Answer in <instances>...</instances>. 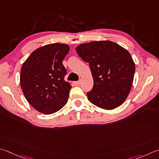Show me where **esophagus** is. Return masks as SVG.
I'll list each match as a JSON object with an SVG mask.
<instances>
[{"instance_id": "1", "label": "esophagus", "mask_w": 159, "mask_h": 159, "mask_svg": "<svg viewBox=\"0 0 159 159\" xmlns=\"http://www.w3.org/2000/svg\"><path fill=\"white\" fill-rule=\"evenodd\" d=\"M74 84L75 85L78 86V85H79L80 84V80H79V81H75V82H74Z\"/></svg>"}]
</instances>
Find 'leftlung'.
I'll return each mask as SVG.
<instances>
[{
	"instance_id": "1",
	"label": "left lung",
	"mask_w": 159,
	"mask_h": 159,
	"mask_svg": "<svg viewBox=\"0 0 159 159\" xmlns=\"http://www.w3.org/2000/svg\"><path fill=\"white\" fill-rule=\"evenodd\" d=\"M78 55L89 63L94 85L87 93L96 106L112 110L126 100L132 87L135 65L128 51L110 40L92 41L76 48Z\"/></svg>"
}]
</instances>
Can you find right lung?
Listing matches in <instances>:
<instances>
[{"instance_id": "right-lung-1", "label": "right lung", "mask_w": 159, "mask_h": 159, "mask_svg": "<svg viewBox=\"0 0 159 159\" xmlns=\"http://www.w3.org/2000/svg\"><path fill=\"white\" fill-rule=\"evenodd\" d=\"M69 51L65 44L47 45L34 51L22 65L21 89L40 112L55 113L67 103L71 86L64 79L67 71L63 61Z\"/></svg>"}]
</instances>
